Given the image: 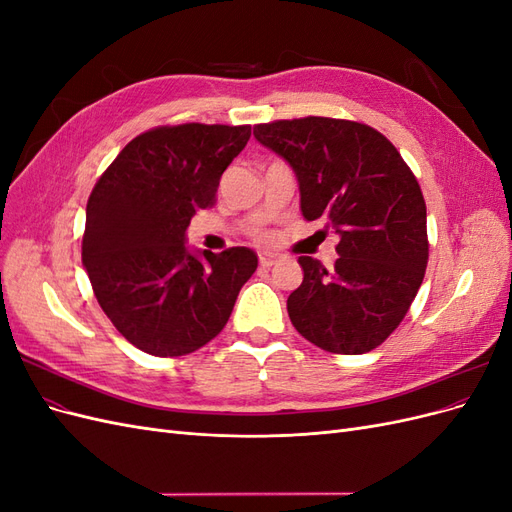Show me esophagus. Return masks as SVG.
Segmentation results:
<instances>
[{"mask_svg": "<svg viewBox=\"0 0 512 512\" xmlns=\"http://www.w3.org/2000/svg\"><path fill=\"white\" fill-rule=\"evenodd\" d=\"M258 260H260L262 267L269 269V267L277 265V260H280V256L273 254V252H260V254H258Z\"/></svg>", "mask_w": 512, "mask_h": 512, "instance_id": "1", "label": "esophagus"}]
</instances>
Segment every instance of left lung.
<instances>
[{
    "label": "left lung",
    "instance_id": "left-lung-1",
    "mask_svg": "<svg viewBox=\"0 0 512 512\" xmlns=\"http://www.w3.org/2000/svg\"><path fill=\"white\" fill-rule=\"evenodd\" d=\"M260 145L294 170L305 220L339 235L333 269L299 256L303 282L288 316L305 339L335 354H365L389 337L423 284L427 209L389 138L365 123L303 117L260 123Z\"/></svg>",
    "mask_w": 512,
    "mask_h": 512
}]
</instances>
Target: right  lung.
Instances as JSON below:
<instances>
[{"instance_id":"obj_1","label":"right lung","mask_w":512,"mask_h":512,"mask_svg":"<svg viewBox=\"0 0 512 512\" xmlns=\"http://www.w3.org/2000/svg\"><path fill=\"white\" fill-rule=\"evenodd\" d=\"M252 126L183 123L138 134L87 200L83 267L104 314L153 356L203 348L258 267L250 247L194 252L185 230L215 203L220 177Z\"/></svg>"}]
</instances>
